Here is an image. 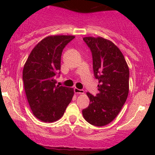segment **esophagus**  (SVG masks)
I'll return each instance as SVG.
<instances>
[{
	"mask_svg": "<svg viewBox=\"0 0 155 155\" xmlns=\"http://www.w3.org/2000/svg\"><path fill=\"white\" fill-rule=\"evenodd\" d=\"M74 92L76 94H84V90H82V89H79L77 88V87H74Z\"/></svg>",
	"mask_w": 155,
	"mask_h": 155,
	"instance_id": "esophagus-1",
	"label": "esophagus"
}]
</instances>
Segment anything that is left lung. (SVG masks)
Listing matches in <instances>:
<instances>
[{
  "mask_svg": "<svg viewBox=\"0 0 155 155\" xmlns=\"http://www.w3.org/2000/svg\"><path fill=\"white\" fill-rule=\"evenodd\" d=\"M90 48L94 77L98 80V94L87 92L89 106L82 110L85 119L101 127L113 121L125 104L129 92V68L120 49L102 37H84Z\"/></svg>",
  "mask_w": 155,
  "mask_h": 155,
  "instance_id": "8db88e82",
  "label": "left lung"
}]
</instances>
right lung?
Listing matches in <instances>:
<instances>
[{
  "label": "right lung",
  "instance_id": "right-lung-1",
  "mask_svg": "<svg viewBox=\"0 0 155 155\" xmlns=\"http://www.w3.org/2000/svg\"><path fill=\"white\" fill-rule=\"evenodd\" d=\"M74 36H49L31 51L23 69L22 79L33 114L40 121L54 122L63 116L72 101L73 88L56 85L61 58Z\"/></svg>",
  "mask_w": 155,
  "mask_h": 155
}]
</instances>
